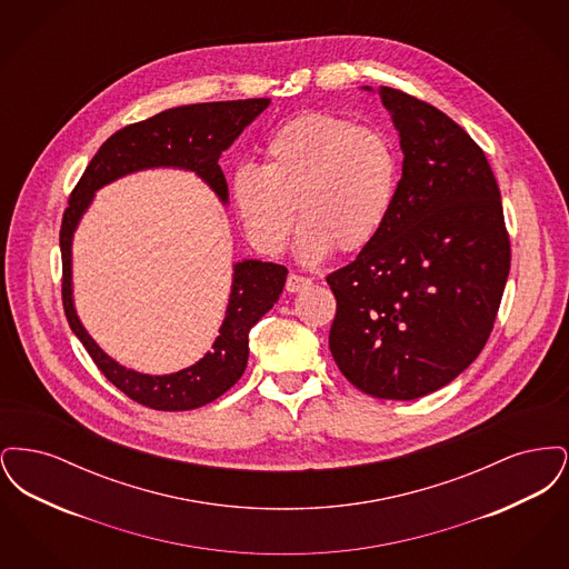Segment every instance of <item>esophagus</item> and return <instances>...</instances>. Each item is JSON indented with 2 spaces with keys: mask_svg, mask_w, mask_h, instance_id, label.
Wrapping results in <instances>:
<instances>
[{
  "mask_svg": "<svg viewBox=\"0 0 569 569\" xmlns=\"http://www.w3.org/2000/svg\"><path fill=\"white\" fill-rule=\"evenodd\" d=\"M307 286H311V279L300 277V274H295V272H292V274L288 277V281H286V290H288V292H292V295H295V292H300V290H305Z\"/></svg>",
  "mask_w": 569,
  "mask_h": 569,
  "instance_id": "34e87169",
  "label": "esophagus"
}]
</instances>
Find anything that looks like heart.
Wrapping results in <instances>:
<instances>
[{
	"label": "heart",
	"mask_w": 569,
	"mask_h": 569,
	"mask_svg": "<svg viewBox=\"0 0 569 569\" xmlns=\"http://www.w3.org/2000/svg\"><path fill=\"white\" fill-rule=\"evenodd\" d=\"M267 163L241 162L230 172V198L251 243L279 253L298 209V258L326 260L337 247L360 251L392 216L401 188L395 140L332 112H305L272 130Z\"/></svg>",
	"instance_id": "b5f03b06"
}]
</instances>
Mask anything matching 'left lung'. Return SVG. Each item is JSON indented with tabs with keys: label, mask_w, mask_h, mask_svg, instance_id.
<instances>
[{
	"label": "left lung",
	"mask_w": 569,
	"mask_h": 569,
	"mask_svg": "<svg viewBox=\"0 0 569 569\" xmlns=\"http://www.w3.org/2000/svg\"><path fill=\"white\" fill-rule=\"evenodd\" d=\"M379 98L401 138V188L378 239L326 277L337 298L328 346L358 390L411 401L482 352L510 272V237L473 138L399 89L379 87Z\"/></svg>",
	"instance_id": "obj_1"
}]
</instances>
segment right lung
<instances>
[{
	"instance_id": "right-lung-1",
	"label": "right lung",
	"mask_w": 569,
	"mask_h": 569,
	"mask_svg": "<svg viewBox=\"0 0 569 569\" xmlns=\"http://www.w3.org/2000/svg\"><path fill=\"white\" fill-rule=\"evenodd\" d=\"M271 104L269 98L207 102L168 109L126 126L98 149L70 196L61 221L59 244L63 262V311L72 332L110 383L140 406L160 411H186L207 406L230 390L247 367L249 330L271 311L286 286L288 269L262 260H243L232 267V290L226 318L219 326L213 350L196 365L168 376H147L126 369L104 352L81 325L72 298V239L96 191L112 181L147 168H179L196 172L219 200L228 202L226 177L219 168L221 153L244 128Z\"/></svg>"
}]
</instances>
